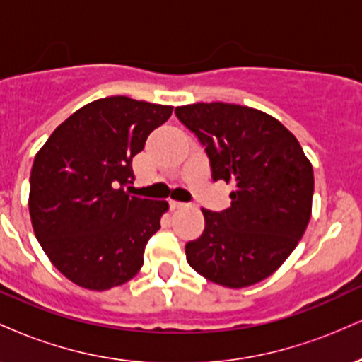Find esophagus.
<instances>
[{
    "instance_id": "obj_1",
    "label": "esophagus",
    "mask_w": 362,
    "mask_h": 362,
    "mask_svg": "<svg viewBox=\"0 0 362 362\" xmlns=\"http://www.w3.org/2000/svg\"><path fill=\"white\" fill-rule=\"evenodd\" d=\"M185 204L184 202H178V201H170V207H172V209H178V207H184Z\"/></svg>"
}]
</instances>
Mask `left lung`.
<instances>
[{
  "instance_id": "obj_1",
  "label": "left lung",
  "mask_w": 362,
  "mask_h": 362,
  "mask_svg": "<svg viewBox=\"0 0 362 362\" xmlns=\"http://www.w3.org/2000/svg\"><path fill=\"white\" fill-rule=\"evenodd\" d=\"M175 115L204 146L213 180L235 185L228 209H202L204 231L185 245L187 262L226 288L260 282L308 226L315 187L308 158L279 120L250 107L192 103Z\"/></svg>"
}]
</instances>
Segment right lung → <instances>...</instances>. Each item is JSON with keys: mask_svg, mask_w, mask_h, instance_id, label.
I'll return each instance as SVG.
<instances>
[{"mask_svg": "<svg viewBox=\"0 0 362 362\" xmlns=\"http://www.w3.org/2000/svg\"><path fill=\"white\" fill-rule=\"evenodd\" d=\"M173 107L100 98L52 132L30 173L32 226L62 276L91 291L127 282L143 267L144 248L160 230L167 201L126 190L132 158Z\"/></svg>", "mask_w": 362, "mask_h": 362, "instance_id": "obj_1", "label": "right lung"}]
</instances>
